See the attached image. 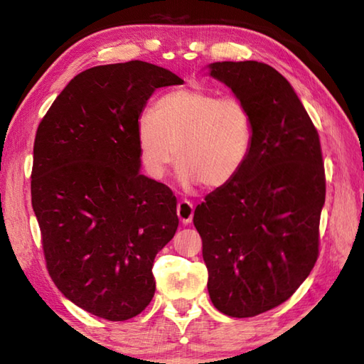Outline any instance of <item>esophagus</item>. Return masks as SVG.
Returning <instances> with one entry per match:
<instances>
[{"mask_svg":"<svg viewBox=\"0 0 364 364\" xmlns=\"http://www.w3.org/2000/svg\"><path fill=\"white\" fill-rule=\"evenodd\" d=\"M176 213H178V218L183 225H189L191 221H193L194 217V205L191 200H181L178 202V207H176Z\"/></svg>","mask_w":364,"mask_h":364,"instance_id":"obj_1","label":"esophagus"}]
</instances>
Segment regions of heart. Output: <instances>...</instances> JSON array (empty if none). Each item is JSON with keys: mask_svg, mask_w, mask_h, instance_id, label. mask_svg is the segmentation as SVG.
Wrapping results in <instances>:
<instances>
[{"mask_svg": "<svg viewBox=\"0 0 364 364\" xmlns=\"http://www.w3.org/2000/svg\"><path fill=\"white\" fill-rule=\"evenodd\" d=\"M136 143L154 180L167 175L175 156L184 186L207 189L230 184L247 164L254 144V120L245 104L197 88L175 90L159 97L152 115L139 117Z\"/></svg>", "mask_w": 364, "mask_h": 364, "instance_id": "b5f03b06", "label": "heart"}]
</instances>
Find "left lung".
Wrapping results in <instances>:
<instances>
[{"instance_id":"obj_1","label":"left lung","mask_w":364,"mask_h":364,"mask_svg":"<svg viewBox=\"0 0 364 364\" xmlns=\"http://www.w3.org/2000/svg\"><path fill=\"white\" fill-rule=\"evenodd\" d=\"M254 120L250 157L230 184L196 207L208 295L217 310L250 318L297 291L318 258L326 180L321 144L291 83L257 60L213 63Z\"/></svg>"}]
</instances>
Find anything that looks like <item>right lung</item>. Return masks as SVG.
I'll use <instances>...</instances> for the list:
<instances>
[{"label": "right lung", "instance_id": "add662e5", "mask_svg": "<svg viewBox=\"0 0 364 364\" xmlns=\"http://www.w3.org/2000/svg\"><path fill=\"white\" fill-rule=\"evenodd\" d=\"M181 83L143 60L91 67L36 130L32 207L49 276L72 304L109 321L149 305L154 258L176 232V197L139 173L136 125L154 91Z\"/></svg>", "mask_w": 364, "mask_h": 364}]
</instances>
